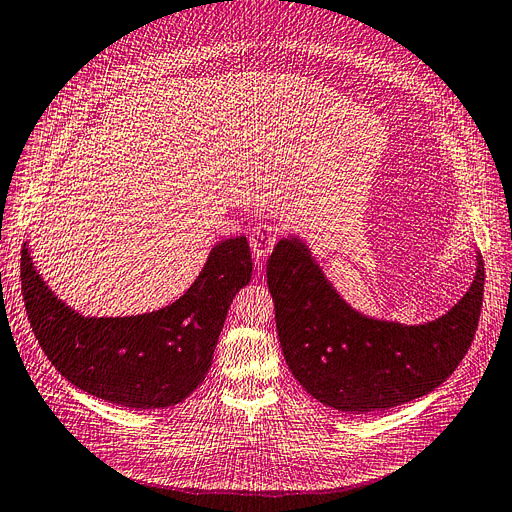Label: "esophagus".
I'll use <instances>...</instances> for the list:
<instances>
[{"mask_svg": "<svg viewBox=\"0 0 512 512\" xmlns=\"http://www.w3.org/2000/svg\"><path fill=\"white\" fill-rule=\"evenodd\" d=\"M277 237H279V231L275 224H267V222L256 224L250 233V248H252L254 256L258 260H267L275 248Z\"/></svg>", "mask_w": 512, "mask_h": 512, "instance_id": "obj_1", "label": "esophagus"}]
</instances>
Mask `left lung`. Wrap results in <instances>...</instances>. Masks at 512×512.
Instances as JSON below:
<instances>
[{"label": "left lung", "mask_w": 512, "mask_h": 512, "mask_svg": "<svg viewBox=\"0 0 512 512\" xmlns=\"http://www.w3.org/2000/svg\"><path fill=\"white\" fill-rule=\"evenodd\" d=\"M281 351L311 397L349 414L424 397L454 374L475 338L485 269L445 315L405 325L361 315L325 279L309 245L281 239L267 264Z\"/></svg>", "instance_id": "1"}]
</instances>
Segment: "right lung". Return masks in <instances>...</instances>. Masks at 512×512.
<instances>
[{
  "label": "right lung",
  "mask_w": 512,
  "mask_h": 512,
  "mask_svg": "<svg viewBox=\"0 0 512 512\" xmlns=\"http://www.w3.org/2000/svg\"><path fill=\"white\" fill-rule=\"evenodd\" d=\"M252 279L243 235L216 243L191 288L170 306L132 317H84L33 267L27 243L20 281L35 338L73 386L136 410L185 401L206 378L235 294Z\"/></svg>",
  "instance_id": "1"
}]
</instances>
